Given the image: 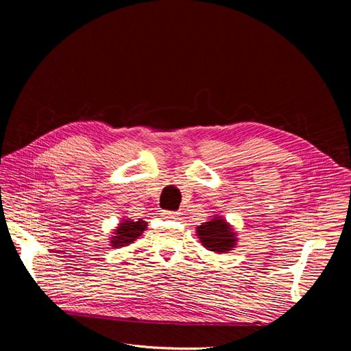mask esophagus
<instances>
[{"label": "esophagus", "instance_id": "1", "mask_svg": "<svg viewBox=\"0 0 351 351\" xmlns=\"http://www.w3.org/2000/svg\"><path fill=\"white\" fill-rule=\"evenodd\" d=\"M161 215L164 219H177L178 218V214L177 212H169V210H161Z\"/></svg>", "mask_w": 351, "mask_h": 351}]
</instances>
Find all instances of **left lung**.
Masks as SVG:
<instances>
[{
  "label": "left lung",
  "instance_id": "left-lung-1",
  "mask_svg": "<svg viewBox=\"0 0 351 351\" xmlns=\"http://www.w3.org/2000/svg\"><path fill=\"white\" fill-rule=\"evenodd\" d=\"M196 236L202 246L214 253H230L237 244V231L222 215H214L209 221L197 226Z\"/></svg>",
  "mask_w": 351,
  "mask_h": 351
}]
</instances>
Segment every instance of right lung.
Returning a JSON list of instances; mask_svg holds the SVG:
<instances>
[{
  "mask_svg": "<svg viewBox=\"0 0 351 351\" xmlns=\"http://www.w3.org/2000/svg\"><path fill=\"white\" fill-rule=\"evenodd\" d=\"M146 227L147 224L143 219L132 221L130 218H121L119 227H115L110 237V246H112V249H121L129 246V244L134 243L136 239H139L143 234Z\"/></svg>",
  "mask_w": 351,
  "mask_h": 351,
  "instance_id": "add662e5",
  "label": "right lung"
}]
</instances>
